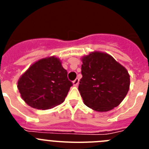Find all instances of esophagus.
I'll list each match as a JSON object with an SVG mask.
<instances>
[{"label":"esophagus","instance_id":"esophagus-1","mask_svg":"<svg viewBox=\"0 0 149 149\" xmlns=\"http://www.w3.org/2000/svg\"><path fill=\"white\" fill-rule=\"evenodd\" d=\"M72 84H73V86H77V85H78V84H79V79L76 78L75 80H74V81L72 82Z\"/></svg>","mask_w":149,"mask_h":149}]
</instances>
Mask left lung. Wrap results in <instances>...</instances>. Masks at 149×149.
<instances>
[{
    "label": "left lung",
    "mask_w": 149,
    "mask_h": 149,
    "mask_svg": "<svg viewBox=\"0 0 149 149\" xmlns=\"http://www.w3.org/2000/svg\"><path fill=\"white\" fill-rule=\"evenodd\" d=\"M82 78L78 90L84 103L98 112L120 104L130 87V75L123 65L108 54L91 52L81 58Z\"/></svg>",
    "instance_id": "left-lung-1"
}]
</instances>
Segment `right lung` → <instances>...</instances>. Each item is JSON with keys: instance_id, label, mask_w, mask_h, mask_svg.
<instances>
[{"instance_id": "obj_1", "label": "right lung", "mask_w": 149, "mask_h": 149, "mask_svg": "<svg viewBox=\"0 0 149 149\" xmlns=\"http://www.w3.org/2000/svg\"><path fill=\"white\" fill-rule=\"evenodd\" d=\"M61 60L55 56L35 62L18 79L21 97L33 108L48 110L65 101L72 83Z\"/></svg>"}]
</instances>
